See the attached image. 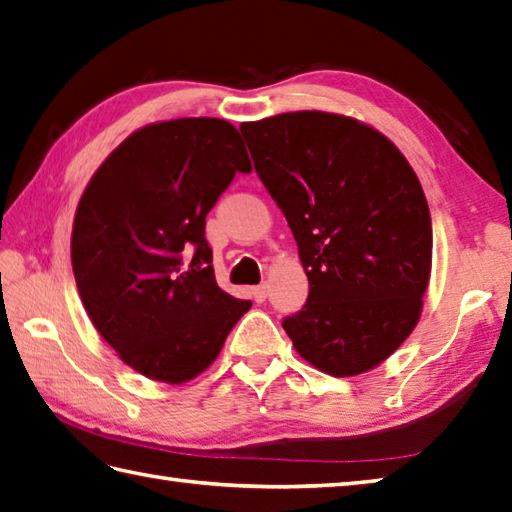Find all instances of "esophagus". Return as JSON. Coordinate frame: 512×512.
I'll return each instance as SVG.
<instances>
[{"instance_id":"obj_1","label":"esophagus","mask_w":512,"mask_h":512,"mask_svg":"<svg viewBox=\"0 0 512 512\" xmlns=\"http://www.w3.org/2000/svg\"><path fill=\"white\" fill-rule=\"evenodd\" d=\"M250 295H253V299H255L257 304H264L266 297H268V286H266V284L253 286V288H250Z\"/></svg>"}]
</instances>
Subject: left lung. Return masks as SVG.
<instances>
[{
  "label": "left lung",
  "mask_w": 512,
  "mask_h": 512,
  "mask_svg": "<svg viewBox=\"0 0 512 512\" xmlns=\"http://www.w3.org/2000/svg\"><path fill=\"white\" fill-rule=\"evenodd\" d=\"M286 215L308 299L282 326L333 377L375 368L422 315L433 226L422 184L386 135L353 117L297 110L239 126Z\"/></svg>",
  "instance_id": "8db88e82"
}]
</instances>
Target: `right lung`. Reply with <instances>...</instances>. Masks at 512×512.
Instances as JSON below:
<instances>
[{"label": "right lung", "instance_id": "obj_1", "mask_svg": "<svg viewBox=\"0 0 512 512\" xmlns=\"http://www.w3.org/2000/svg\"><path fill=\"white\" fill-rule=\"evenodd\" d=\"M250 170L233 124L182 117L135 130L90 177L70 237L77 290L97 333L144 377L204 373L253 306L217 286L204 237L208 210Z\"/></svg>", "mask_w": 512, "mask_h": 512}]
</instances>
